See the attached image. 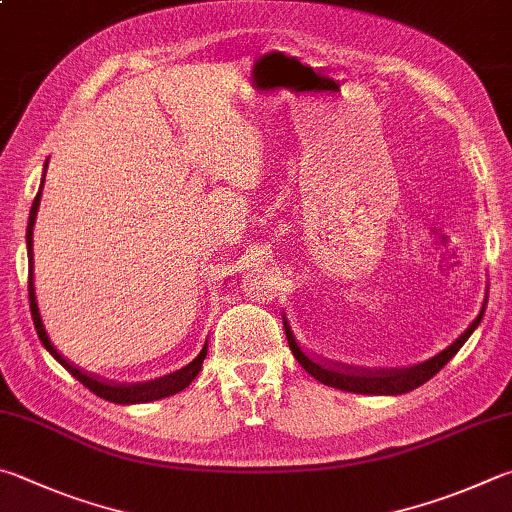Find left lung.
<instances>
[{
	"label": "left lung",
	"instance_id": "1",
	"mask_svg": "<svg viewBox=\"0 0 512 512\" xmlns=\"http://www.w3.org/2000/svg\"><path fill=\"white\" fill-rule=\"evenodd\" d=\"M483 311H486V306H483L481 313L477 315V320L472 322L466 331H463V336H459V340L452 342V345L445 351H441L439 356H434L432 360H425V362H421V365L403 367V369H358V367H349V365L345 367V365H336V362L315 358V356H311V353H306L300 345H297L293 331H291V327H288L286 315L282 320H284L288 347H291L295 360L300 362V365L309 371L315 380H320V383L329 385V387L345 389V392L378 394L380 396V394L412 392V389L421 387L432 376L439 374V371L454 358V353L463 347V342L470 338V333L477 329V324L483 318Z\"/></svg>",
	"mask_w": 512,
	"mask_h": 512
}]
</instances>
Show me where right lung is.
<instances>
[{
  "label": "right lung",
  "instance_id": "add662e5",
  "mask_svg": "<svg viewBox=\"0 0 512 512\" xmlns=\"http://www.w3.org/2000/svg\"><path fill=\"white\" fill-rule=\"evenodd\" d=\"M40 197H42V190L37 192V197L31 206V217H29V228H26V244H29V302H31V315H33V324H35V331L37 336H40L42 345L46 347V351L51 353V356L60 362V365L69 371L71 376H76L82 385H85L89 392H94L96 396L105 398L109 403H120V405H129V403H150V401H159V398L165 396H172V394H179L181 389L188 387L197 374L201 371L203 360H206V353H208V345L201 349V353L197 358H194L188 367H183L179 371H174V374H167L163 378H156V380H147V383H134V385H125V383H109V380H102L98 376H91L87 371L78 369L76 365H71V362L60 356L58 349L51 345L49 336H46L44 331V324L40 318V311H37V302H35V288H33V226H35V217H37V208H40Z\"/></svg>",
  "mask_w": 512,
  "mask_h": 512
}]
</instances>
